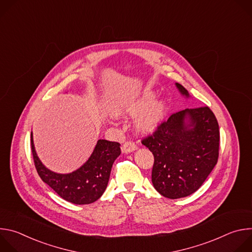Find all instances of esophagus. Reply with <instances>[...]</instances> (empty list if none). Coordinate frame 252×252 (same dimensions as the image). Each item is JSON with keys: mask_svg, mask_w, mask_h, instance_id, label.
Instances as JSON below:
<instances>
[{"mask_svg": "<svg viewBox=\"0 0 252 252\" xmlns=\"http://www.w3.org/2000/svg\"><path fill=\"white\" fill-rule=\"evenodd\" d=\"M136 150V146L132 141H126L125 142L122 147V152L124 154H129L131 152H134Z\"/></svg>", "mask_w": 252, "mask_h": 252, "instance_id": "esophagus-1", "label": "esophagus"}]
</instances>
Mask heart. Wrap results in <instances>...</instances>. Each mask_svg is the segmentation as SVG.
Returning a JSON list of instances; mask_svg holds the SVG:
<instances>
[{
	"label": "heart",
	"instance_id": "obj_1",
	"mask_svg": "<svg viewBox=\"0 0 252 252\" xmlns=\"http://www.w3.org/2000/svg\"><path fill=\"white\" fill-rule=\"evenodd\" d=\"M157 93L149 90L138 97L129 101L122 111L124 116L137 117L135 129L141 134L154 133L162 124L167 113V103L164 99H156Z\"/></svg>",
	"mask_w": 252,
	"mask_h": 252
}]
</instances>
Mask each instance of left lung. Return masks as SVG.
<instances>
[{"instance_id": "obj_1", "label": "left lung", "mask_w": 252, "mask_h": 252, "mask_svg": "<svg viewBox=\"0 0 252 252\" xmlns=\"http://www.w3.org/2000/svg\"><path fill=\"white\" fill-rule=\"evenodd\" d=\"M186 98V88L175 83ZM155 157L152 182L162 196L176 199L195 192L218 162L220 127L208 106L186 109L171 115L142 139Z\"/></svg>"}]
</instances>
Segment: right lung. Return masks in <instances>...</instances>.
I'll use <instances>...</instances> for the list:
<instances>
[{
	"label": "right lung",
	"mask_w": 252,
	"mask_h": 252,
	"mask_svg": "<svg viewBox=\"0 0 252 252\" xmlns=\"http://www.w3.org/2000/svg\"><path fill=\"white\" fill-rule=\"evenodd\" d=\"M31 146L34 166L42 181L62 198L75 204H90L102 195L114 161L121 155L119 142L98 139L93 154L81 167L69 173H58L46 167L39 158L33 145L32 131Z\"/></svg>",
	"instance_id": "right-lung-1"
}]
</instances>
